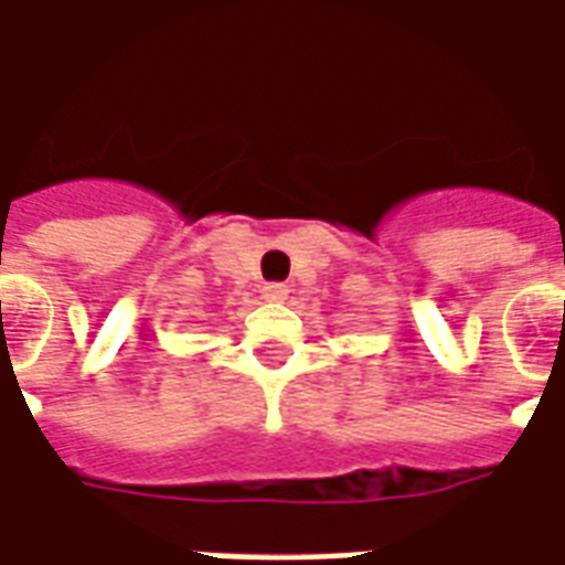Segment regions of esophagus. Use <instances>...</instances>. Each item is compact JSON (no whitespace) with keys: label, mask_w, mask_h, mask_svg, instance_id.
Wrapping results in <instances>:
<instances>
[{"label":"esophagus","mask_w":565,"mask_h":565,"mask_svg":"<svg viewBox=\"0 0 565 565\" xmlns=\"http://www.w3.org/2000/svg\"><path fill=\"white\" fill-rule=\"evenodd\" d=\"M287 294H290V290H287V284L281 281H271L263 287V299H269V302H281V299H287Z\"/></svg>","instance_id":"34e87169"}]
</instances>
